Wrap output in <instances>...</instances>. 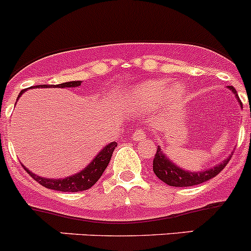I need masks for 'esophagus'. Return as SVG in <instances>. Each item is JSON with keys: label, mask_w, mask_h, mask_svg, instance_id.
Here are the masks:
<instances>
[{"label": "esophagus", "mask_w": 251, "mask_h": 251, "mask_svg": "<svg viewBox=\"0 0 251 251\" xmlns=\"http://www.w3.org/2000/svg\"><path fill=\"white\" fill-rule=\"evenodd\" d=\"M132 140L133 141H143L146 140V133L142 130H135L132 133Z\"/></svg>", "instance_id": "34e87169"}]
</instances>
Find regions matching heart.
Here are the masks:
<instances>
[{
	"instance_id": "obj_1",
	"label": "heart",
	"mask_w": 251,
	"mask_h": 251,
	"mask_svg": "<svg viewBox=\"0 0 251 251\" xmlns=\"http://www.w3.org/2000/svg\"><path fill=\"white\" fill-rule=\"evenodd\" d=\"M186 89L181 83L169 87L168 79H150L128 89L125 94V104L133 111H150L162 103L176 106L182 103Z\"/></svg>"
}]
</instances>
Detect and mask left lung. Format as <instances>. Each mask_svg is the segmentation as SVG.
Listing matches in <instances>:
<instances>
[{
    "instance_id": "left-lung-1",
    "label": "left lung",
    "mask_w": 251,
    "mask_h": 251,
    "mask_svg": "<svg viewBox=\"0 0 251 251\" xmlns=\"http://www.w3.org/2000/svg\"><path fill=\"white\" fill-rule=\"evenodd\" d=\"M227 88L234 94L235 99H237L240 108H242V103H240V99L239 97H238V93L234 89V87L228 86ZM232 154L233 152L230 153L227 158H225L222 162L216 164L215 167L193 172V170H186L184 169V168L175 164V163L170 159L169 155H168L167 153L163 152L162 147L158 146L157 152H155V157L154 159H153V172L157 175L158 179L162 180L163 182H165V184L169 185V186H194V185L202 184V182L207 181V180L212 179L216 175L220 174V173L222 172L223 168L228 164L229 159L232 158Z\"/></svg>"
}]
</instances>
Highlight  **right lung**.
<instances>
[{
	"label": "right lung",
	"instance_id": "1",
	"mask_svg": "<svg viewBox=\"0 0 251 251\" xmlns=\"http://www.w3.org/2000/svg\"><path fill=\"white\" fill-rule=\"evenodd\" d=\"M81 81H71V82H65L61 84H41V86H34L31 88H76V87L81 86ZM26 89H23L19 93L18 100L21 98L22 94L25 92ZM118 146L116 142H110L106 146H104L98 154L92 159V162L83 168L79 172L75 173V174L70 175L66 177H58V179H52V177H45L40 176V175L34 174L33 172L28 169L25 165H23L25 172L33 177L35 181L39 184L45 186L46 189H51V190L56 191H62V193H77V191H84L87 189H91L94 184L99 180V177L103 175L104 170L108 167L110 158L113 155L114 150Z\"/></svg>",
	"mask_w": 251,
	"mask_h": 251
}]
</instances>
